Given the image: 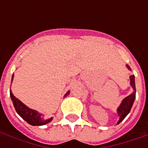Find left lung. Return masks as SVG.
I'll return each mask as SVG.
<instances>
[{"instance_id":"8db88e82","label":"left lung","mask_w":148,"mask_h":148,"mask_svg":"<svg viewBox=\"0 0 148 148\" xmlns=\"http://www.w3.org/2000/svg\"><path fill=\"white\" fill-rule=\"evenodd\" d=\"M126 66H127L128 70L131 71V68L128 65H126ZM130 84L131 86L132 87L134 91L132 92V93H131L129 96L126 97L122 101L121 106L118 107L117 114L120 116V120L117 122V124H120L121 121L126 117V116L129 113V112H130L131 109L132 107V105H133L135 98H136V86H135V76L134 75H131L130 76Z\"/></svg>"}]
</instances>
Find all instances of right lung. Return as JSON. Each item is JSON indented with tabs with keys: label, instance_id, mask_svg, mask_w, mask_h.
Instances as JSON below:
<instances>
[{
	"label": "right lung",
	"instance_id": "add662e5",
	"mask_svg": "<svg viewBox=\"0 0 148 148\" xmlns=\"http://www.w3.org/2000/svg\"><path fill=\"white\" fill-rule=\"evenodd\" d=\"M13 77H14V74H12V82L13 80ZM69 93H70V91H68L67 93L65 94V97L68 95ZM10 97H11L16 111L17 112L18 114L20 115L24 121H27V123L31 124V125H33V126L44 125V124H47L50 121H52V117H51L50 119H47V120L42 119V114H40L36 110H33V109H30L27 106H25L24 103L21 102L20 100L16 98L12 94V91H10Z\"/></svg>",
	"mask_w": 148,
	"mask_h": 148
}]
</instances>
